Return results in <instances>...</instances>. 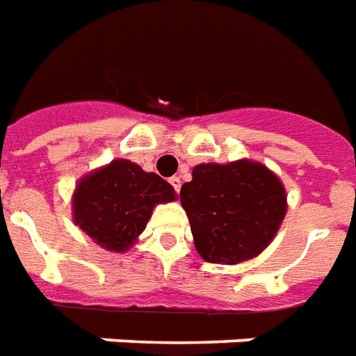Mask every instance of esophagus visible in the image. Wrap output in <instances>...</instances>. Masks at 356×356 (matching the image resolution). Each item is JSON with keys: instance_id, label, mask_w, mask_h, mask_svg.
<instances>
[{"instance_id": "esophagus-1", "label": "esophagus", "mask_w": 356, "mask_h": 356, "mask_svg": "<svg viewBox=\"0 0 356 356\" xmlns=\"http://www.w3.org/2000/svg\"><path fill=\"white\" fill-rule=\"evenodd\" d=\"M168 182H170V186H172L176 193L180 191V188H182V180H180V176H172V178H170Z\"/></svg>"}]
</instances>
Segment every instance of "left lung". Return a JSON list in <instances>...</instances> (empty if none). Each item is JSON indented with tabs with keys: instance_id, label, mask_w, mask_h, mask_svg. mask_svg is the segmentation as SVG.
<instances>
[{
	"instance_id": "1",
	"label": "left lung",
	"mask_w": 356,
	"mask_h": 356,
	"mask_svg": "<svg viewBox=\"0 0 356 356\" xmlns=\"http://www.w3.org/2000/svg\"><path fill=\"white\" fill-rule=\"evenodd\" d=\"M180 190L197 253L209 263L253 259L286 216V191L276 174L251 161L197 165Z\"/></svg>"
}]
</instances>
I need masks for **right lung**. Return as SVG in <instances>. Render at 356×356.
Segmentation results:
<instances>
[{"instance_id":"obj_1","label":"right lung","mask_w":356,"mask_h":356,"mask_svg":"<svg viewBox=\"0 0 356 356\" xmlns=\"http://www.w3.org/2000/svg\"><path fill=\"white\" fill-rule=\"evenodd\" d=\"M174 201V188L155 172L117 159L80 180L74 222L109 251H126L145 230L157 203Z\"/></svg>"}]
</instances>
